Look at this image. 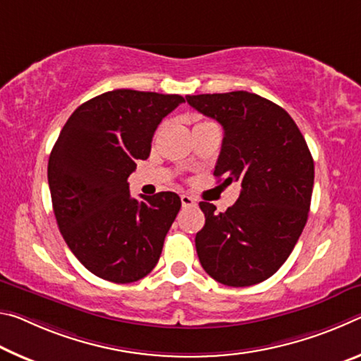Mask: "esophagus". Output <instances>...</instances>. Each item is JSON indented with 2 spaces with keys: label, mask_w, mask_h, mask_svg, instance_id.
I'll list each match as a JSON object with an SVG mask.
<instances>
[{
  "label": "esophagus",
  "mask_w": 361,
  "mask_h": 361,
  "mask_svg": "<svg viewBox=\"0 0 361 361\" xmlns=\"http://www.w3.org/2000/svg\"><path fill=\"white\" fill-rule=\"evenodd\" d=\"M180 202L184 208H190V206H197V202H195V198L188 197V195H180Z\"/></svg>",
  "instance_id": "obj_1"
}]
</instances>
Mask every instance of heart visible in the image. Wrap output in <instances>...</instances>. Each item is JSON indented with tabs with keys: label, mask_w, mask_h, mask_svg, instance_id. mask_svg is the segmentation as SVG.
<instances>
[{
	"label": "heart",
	"mask_w": 361,
	"mask_h": 361,
	"mask_svg": "<svg viewBox=\"0 0 361 361\" xmlns=\"http://www.w3.org/2000/svg\"><path fill=\"white\" fill-rule=\"evenodd\" d=\"M203 125H211L209 121H197V125L195 126H203Z\"/></svg>",
	"instance_id": "1"
}]
</instances>
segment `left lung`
Segmentation results:
<instances>
[{"label":"left lung","instance_id":"1","mask_svg":"<svg viewBox=\"0 0 361 361\" xmlns=\"http://www.w3.org/2000/svg\"><path fill=\"white\" fill-rule=\"evenodd\" d=\"M195 110L224 128L214 176L241 192L226 212L202 202L204 227L195 236L206 274L227 286L270 279L296 246L309 217L314 158L286 110L257 94L187 96Z\"/></svg>","mask_w":361,"mask_h":361}]
</instances>
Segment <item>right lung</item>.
Instances as JSON below:
<instances>
[{"label": "right lung", "instance_id": "right-lung-1", "mask_svg": "<svg viewBox=\"0 0 361 361\" xmlns=\"http://www.w3.org/2000/svg\"><path fill=\"white\" fill-rule=\"evenodd\" d=\"M179 94L115 90L81 104L62 128L47 163L56 221L76 259L99 279L133 283L149 275L180 209L174 192L140 200L128 177L150 155Z\"/></svg>", "mask_w": 361, "mask_h": 361}]
</instances>
